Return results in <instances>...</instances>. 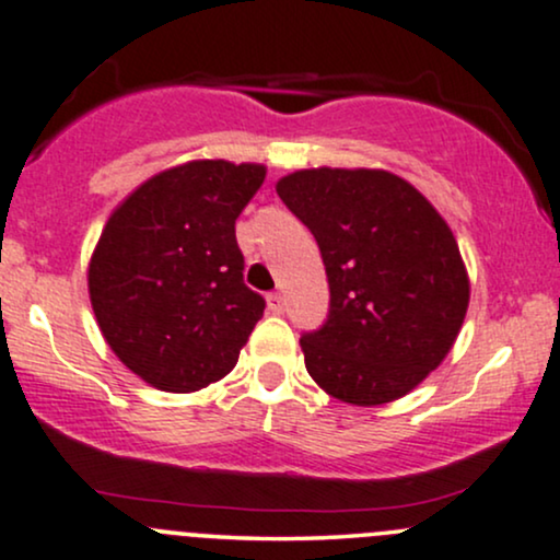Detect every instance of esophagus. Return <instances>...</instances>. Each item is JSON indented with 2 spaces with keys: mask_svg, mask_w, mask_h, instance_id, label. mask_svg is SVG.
I'll return each mask as SVG.
<instances>
[{
  "mask_svg": "<svg viewBox=\"0 0 560 560\" xmlns=\"http://www.w3.org/2000/svg\"><path fill=\"white\" fill-rule=\"evenodd\" d=\"M284 305H287L284 294H281V292L268 294V311H271V313H284Z\"/></svg>",
  "mask_w": 560,
  "mask_h": 560,
  "instance_id": "34e87169",
  "label": "esophagus"
}]
</instances>
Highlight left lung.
Returning a JSON list of instances; mask_svg holds the SVG:
<instances>
[{"instance_id": "left-lung-1", "label": "left lung", "mask_w": 560, "mask_h": 560, "mask_svg": "<svg viewBox=\"0 0 560 560\" xmlns=\"http://www.w3.org/2000/svg\"><path fill=\"white\" fill-rule=\"evenodd\" d=\"M276 191L316 236L329 279V316L300 337L307 374L363 408L408 395L445 361L466 318L453 231L387 171H298Z\"/></svg>"}]
</instances>
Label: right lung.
Masks as SVG:
<instances>
[{
	"label": "right lung",
	"instance_id": "obj_1",
	"mask_svg": "<svg viewBox=\"0 0 560 560\" xmlns=\"http://www.w3.org/2000/svg\"><path fill=\"white\" fill-rule=\"evenodd\" d=\"M266 168L191 160L131 191L102 229L89 298L126 369L163 392H197L240 361L266 300L244 284L236 218Z\"/></svg>",
	"mask_w": 560,
	"mask_h": 560
}]
</instances>
